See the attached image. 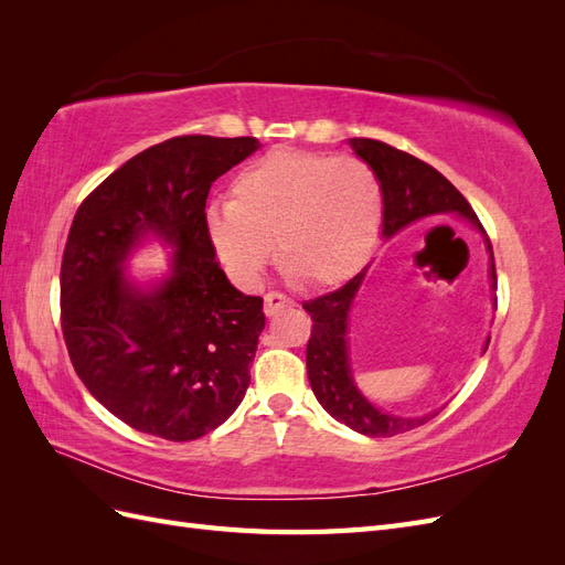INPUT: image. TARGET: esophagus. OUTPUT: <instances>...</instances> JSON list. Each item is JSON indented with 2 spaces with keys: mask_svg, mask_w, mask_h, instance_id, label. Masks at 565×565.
Listing matches in <instances>:
<instances>
[{
  "mask_svg": "<svg viewBox=\"0 0 565 565\" xmlns=\"http://www.w3.org/2000/svg\"><path fill=\"white\" fill-rule=\"evenodd\" d=\"M292 306H295V301L289 299V297H285V295H280V292H268L264 297V311H266V316H278L282 309H292Z\"/></svg>",
  "mask_w": 565,
  "mask_h": 565,
  "instance_id": "34e87169",
  "label": "esophagus"
}]
</instances>
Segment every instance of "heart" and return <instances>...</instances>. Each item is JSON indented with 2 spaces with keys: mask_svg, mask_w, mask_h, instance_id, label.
Segmentation results:
<instances>
[{
  "mask_svg": "<svg viewBox=\"0 0 565 565\" xmlns=\"http://www.w3.org/2000/svg\"><path fill=\"white\" fill-rule=\"evenodd\" d=\"M233 202H212L204 235L228 276L262 280L276 246L295 278L324 287L365 264L382 224V185L370 164L306 150H273L235 177Z\"/></svg>",
  "mask_w": 565,
  "mask_h": 565,
  "instance_id": "heart-1",
  "label": "heart"
}]
</instances>
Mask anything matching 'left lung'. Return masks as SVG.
Returning a JSON list of instances; mask_svg holds the SVG:
<instances>
[{"label":"left lung","mask_w":565,"mask_h":565,"mask_svg":"<svg viewBox=\"0 0 565 565\" xmlns=\"http://www.w3.org/2000/svg\"><path fill=\"white\" fill-rule=\"evenodd\" d=\"M349 146L365 164L380 179L382 185V237L391 241L409 224H415L426 216H446L452 214L461 221L471 224L473 231L481 233L486 252L490 254L488 262V280L490 289H498V276H494V259H492V245L481 226V221L473 214L471 204L465 200L457 188L443 177L431 164H426L407 152L391 148L382 141L372 139H349ZM370 264L351 278L344 287L337 292L318 297L313 301H306L303 309L311 313L313 332L306 347V370H309V382L316 393L318 403L328 409V413L347 424L349 429L365 434L372 438H388L396 434H405L415 426H422L431 417L438 415H419V417H403L386 413V409L374 405L361 386L355 384L353 367H351V347H349V313L353 299L361 289L365 273ZM498 303V297H492ZM490 344V337L486 339L483 353Z\"/></svg>","instance_id":"obj_1"}]
</instances>
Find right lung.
<instances>
[{"label": "right lung", "instance_id": "add662e5", "mask_svg": "<svg viewBox=\"0 0 565 565\" xmlns=\"http://www.w3.org/2000/svg\"><path fill=\"white\" fill-rule=\"evenodd\" d=\"M262 143L177 136L134 156L79 204L61 264V324L75 372L131 429L195 440L243 403L266 324L264 299L218 268L202 214L212 183ZM173 252L139 279L130 256Z\"/></svg>", "mask_w": 565, "mask_h": 565}]
</instances>
